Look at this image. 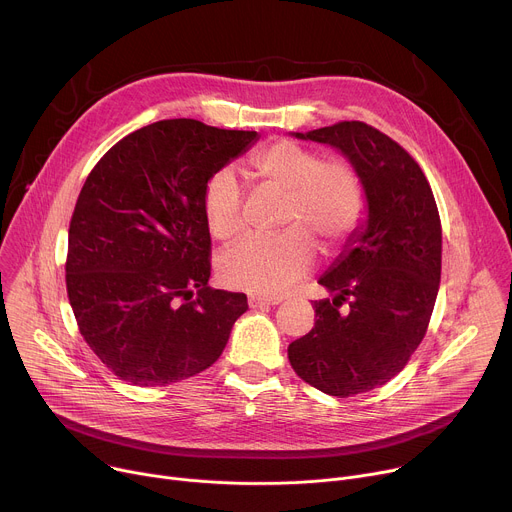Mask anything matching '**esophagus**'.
Segmentation results:
<instances>
[{
	"instance_id": "obj_1",
	"label": "esophagus",
	"mask_w": 512,
	"mask_h": 512,
	"mask_svg": "<svg viewBox=\"0 0 512 512\" xmlns=\"http://www.w3.org/2000/svg\"><path fill=\"white\" fill-rule=\"evenodd\" d=\"M281 302V298H265V296H249V306L253 310L257 308H269V306H277Z\"/></svg>"
}]
</instances>
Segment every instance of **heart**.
<instances>
[{
  "label": "heart",
  "mask_w": 512,
  "mask_h": 512,
  "mask_svg": "<svg viewBox=\"0 0 512 512\" xmlns=\"http://www.w3.org/2000/svg\"><path fill=\"white\" fill-rule=\"evenodd\" d=\"M255 176L285 192L277 235H249L218 257V275L237 289L279 296L316 261L310 233L334 247L358 225L364 192L360 178L342 160H324L294 141H275L251 160ZM243 186L231 168L212 174L204 186L202 212L212 237L227 241L243 229Z\"/></svg>",
  "instance_id": "b5f03b06"
}]
</instances>
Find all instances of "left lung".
I'll list each match as a JSON object with an SVG mask.
<instances>
[{
	"label": "left lung",
	"instance_id": "1",
	"mask_svg": "<svg viewBox=\"0 0 512 512\" xmlns=\"http://www.w3.org/2000/svg\"><path fill=\"white\" fill-rule=\"evenodd\" d=\"M298 139L326 143L356 172L364 218L318 279L314 328L289 344L291 367L326 395L350 397L389 383L425 336L442 277V223L417 162L362 121Z\"/></svg>",
	"mask_w": 512,
	"mask_h": 512
}]
</instances>
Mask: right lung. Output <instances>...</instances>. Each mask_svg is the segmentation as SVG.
<instances>
[{
  "mask_svg": "<svg viewBox=\"0 0 512 512\" xmlns=\"http://www.w3.org/2000/svg\"><path fill=\"white\" fill-rule=\"evenodd\" d=\"M257 139L164 119L117 141L89 174L70 218L66 291L91 350L129 385L208 369L247 312L245 294L208 285L202 194Z\"/></svg>",
  "mask_w": 512,
  "mask_h": 512,
  "instance_id": "right-lung-1",
  "label": "right lung"
}]
</instances>
